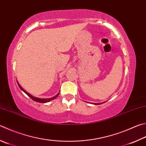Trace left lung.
<instances>
[{
	"mask_svg": "<svg viewBox=\"0 0 146 146\" xmlns=\"http://www.w3.org/2000/svg\"><path fill=\"white\" fill-rule=\"evenodd\" d=\"M100 104H101V103H96V104L94 103V105H100Z\"/></svg>",
	"mask_w": 146,
	"mask_h": 146,
	"instance_id": "obj_1",
	"label": "left lung"
}]
</instances>
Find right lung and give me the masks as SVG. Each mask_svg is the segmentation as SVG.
<instances>
[{"label": "right lung", "mask_w": 146, "mask_h": 146, "mask_svg": "<svg viewBox=\"0 0 146 146\" xmlns=\"http://www.w3.org/2000/svg\"><path fill=\"white\" fill-rule=\"evenodd\" d=\"M17 83H18V86H19V87L20 88V89L21 90H22V91L25 92V93L27 94V95H28V96L31 98L32 99V100H33L34 101H35V102H38V103H46V102H50V101H52V100H54V99H55L56 98L59 96V93H58L56 96H54V97H53V98H48V99H40V98H36V97H34V96H32V95H31L30 94H29L28 92H26L24 89H23L22 87H21V86L20 85L18 84V82H17Z\"/></svg>", "instance_id": "right-lung-1"}]
</instances>
